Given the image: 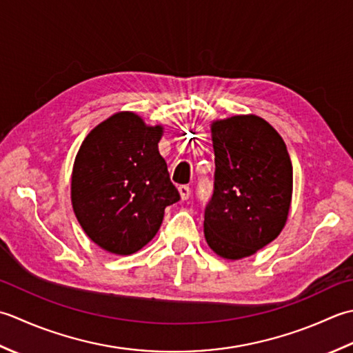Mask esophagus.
I'll list each match as a JSON object with an SVG mask.
<instances>
[{
    "mask_svg": "<svg viewBox=\"0 0 353 353\" xmlns=\"http://www.w3.org/2000/svg\"><path fill=\"white\" fill-rule=\"evenodd\" d=\"M178 190H179V195H181V199H189L190 198V193H192V189L189 185H185V184H183V185H179L178 187Z\"/></svg>",
    "mask_w": 353,
    "mask_h": 353,
    "instance_id": "34e87169",
    "label": "esophagus"
}]
</instances>
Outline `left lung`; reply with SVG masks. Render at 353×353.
<instances>
[{"instance_id": "8db88e82", "label": "left lung", "mask_w": 353, "mask_h": 353, "mask_svg": "<svg viewBox=\"0 0 353 353\" xmlns=\"http://www.w3.org/2000/svg\"><path fill=\"white\" fill-rule=\"evenodd\" d=\"M213 193L204 234L214 253L242 259L282 232L292 196V164L282 137L256 116L212 125Z\"/></svg>"}]
</instances>
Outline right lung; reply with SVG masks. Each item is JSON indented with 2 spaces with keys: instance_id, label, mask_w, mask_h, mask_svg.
Segmentation results:
<instances>
[{
  "instance_id": "obj_1",
  "label": "right lung",
  "mask_w": 353,
  "mask_h": 353,
  "mask_svg": "<svg viewBox=\"0 0 353 353\" xmlns=\"http://www.w3.org/2000/svg\"><path fill=\"white\" fill-rule=\"evenodd\" d=\"M161 126L119 112L86 135L76 155L71 201L90 239L128 256L157 234L164 208L179 201L158 152Z\"/></svg>"
}]
</instances>
